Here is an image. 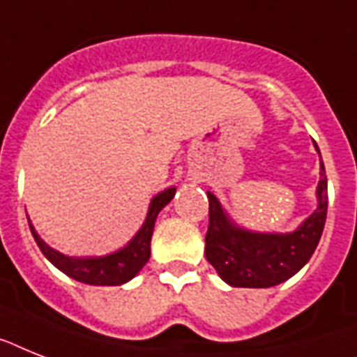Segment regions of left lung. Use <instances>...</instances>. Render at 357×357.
Segmentation results:
<instances>
[{"label": "left lung", "instance_id": "8db88e82", "mask_svg": "<svg viewBox=\"0 0 357 357\" xmlns=\"http://www.w3.org/2000/svg\"><path fill=\"white\" fill-rule=\"evenodd\" d=\"M315 144V143H314ZM315 150L321 152L315 144ZM208 198L205 257L220 279L233 288H271L306 266L319 244L328 208V181L323 159L315 190L317 207L291 233L249 231L234 222L213 192Z\"/></svg>", "mask_w": 357, "mask_h": 357}]
</instances>
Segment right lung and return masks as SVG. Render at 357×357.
I'll return each instance as SVG.
<instances>
[{
	"label": "right lung",
	"mask_w": 357,
	"mask_h": 357,
	"mask_svg": "<svg viewBox=\"0 0 357 357\" xmlns=\"http://www.w3.org/2000/svg\"><path fill=\"white\" fill-rule=\"evenodd\" d=\"M174 194H176V187L165 188L155 194L150 199L146 218L135 236L124 248L117 249L113 253L100 255V257H69V255L60 253L40 238V234L36 233V229L27 216L29 227H31V233H33L43 257L62 273L78 282L91 284V286H121V284L132 280L143 269L144 264L149 262L155 218L161 213V208L170 204Z\"/></svg>",
	"instance_id": "1"
}]
</instances>
